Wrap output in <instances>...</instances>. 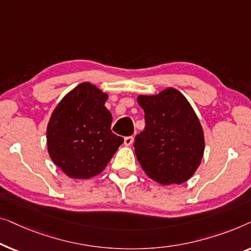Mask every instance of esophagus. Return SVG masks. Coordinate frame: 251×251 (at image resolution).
Instances as JSON below:
<instances>
[{
	"label": "esophagus",
	"instance_id": "1",
	"mask_svg": "<svg viewBox=\"0 0 251 251\" xmlns=\"http://www.w3.org/2000/svg\"><path fill=\"white\" fill-rule=\"evenodd\" d=\"M133 140H134V137L133 136H126L125 139H124V144L125 146H130V144L133 143Z\"/></svg>",
	"mask_w": 251,
	"mask_h": 251
}]
</instances>
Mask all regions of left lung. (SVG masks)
<instances>
[{
	"label": "left lung",
	"instance_id": "1",
	"mask_svg": "<svg viewBox=\"0 0 251 251\" xmlns=\"http://www.w3.org/2000/svg\"><path fill=\"white\" fill-rule=\"evenodd\" d=\"M146 127L134 148L146 174L160 184H182L192 177L204 151L201 124L181 92L168 87L154 95H139Z\"/></svg>",
	"mask_w": 251,
	"mask_h": 251
}]
</instances>
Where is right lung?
Segmentation results:
<instances>
[{
  "label": "right lung",
  "mask_w": 251,
  "mask_h": 251,
  "mask_svg": "<svg viewBox=\"0 0 251 251\" xmlns=\"http://www.w3.org/2000/svg\"><path fill=\"white\" fill-rule=\"evenodd\" d=\"M108 94L85 82L66 94L47 128L52 161L72 178L100 174L124 139L111 132L112 116L104 107Z\"/></svg>",
  "instance_id": "1"
}]
</instances>
